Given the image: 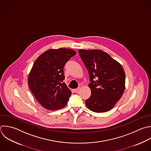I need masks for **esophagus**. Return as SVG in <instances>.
<instances>
[{"instance_id":"1","label":"esophagus","mask_w":151,"mask_h":151,"mask_svg":"<svg viewBox=\"0 0 151 151\" xmlns=\"http://www.w3.org/2000/svg\"><path fill=\"white\" fill-rule=\"evenodd\" d=\"M79 90H80V88H77L74 89V91L75 93H77V92L79 91Z\"/></svg>"}]
</instances>
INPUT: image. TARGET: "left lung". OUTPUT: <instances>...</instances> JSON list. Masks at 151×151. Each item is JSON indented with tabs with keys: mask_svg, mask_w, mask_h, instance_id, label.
<instances>
[{
	"mask_svg": "<svg viewBox=\"0 0 151 151\" xmlns=\"http://www.w3.org/2000/svg\"><path fill=\"white\" fill-rule=\"evenodd\" d=\"M79 55L90 76L91 96L87 107L96 113L110 110L122 96L125 73L122 66L107 53L99 50H80Z\"/></svg>",
	"mask_w": 151,
	"mask_h": 151,
	"instance_id": "8db88e82",
	"label": "left lung"
}]
</instances>
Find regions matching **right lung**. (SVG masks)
Listing matches in <instances>:
<instances>
[{
  "mask_svg": "<svg viewBox=\"0 0 151 151\" xmlns=\"http://www.w3.org/2000/svg\"><path fill=\"white\" fill-rule=\"evenodd\" d=\"M76 52L71 49L49 50L33 64L28 85L38 101L46 109L58 110L68 103L71 91L63 81L64 67Z\"/></svg>",
  "mask_w": 151,
  "mask_h": 151,
  "instance_id": "obj_1",
  "label": "right lung"
}]
</instances>
